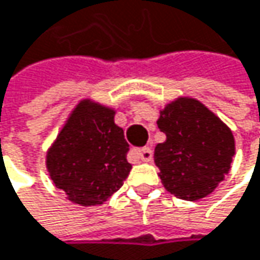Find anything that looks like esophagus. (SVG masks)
<instances>
[{
  "instance_id": "1",
  "label": "esophagus",
  "mask_w": 260,
  "mask_h": 260,
  "mask_svg": "<svg viewBox=\"0 0 260 260\" xmlns=\"http://www.w3.org/2000/svg\"><path fill=\"white\" fill-rule=\"evenodd\" d=\"M134 153L137 154L143 162H150V160H152V157H153V152H152V149H150V147L138 149V150H135Z\"/></svg>"
}]
</instances>
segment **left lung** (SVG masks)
Returning <instances> with one entry per match:
<instances>
[{
	"label": "left lung",
	"instance_id": "left-lung-1",
	"mask_svg": "<svg viewBox=\"0 0 260 260\" xmlns=\"http://www.w3.org/2000/svg\"><path fill=\"white\" fill-rule=\"evenodd\" d=\"M157 128L167 135L153 156L165 189L180 200L208 197L231 170L232 131L202 103L187 96L160 110Z\"/></svg>",
	"mask_w": 260,
	"mask_h": 260
}]
</instances>
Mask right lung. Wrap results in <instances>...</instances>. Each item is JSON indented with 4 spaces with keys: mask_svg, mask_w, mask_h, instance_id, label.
I'll use <instances>...</instances> for the list:
<instances>
[{
    "mask_svg": "<svg viewBox=\"0 0 260 260\" xmlns=\"http://www.w3.org/2000/svg\"><path fill=\"white\" fill-rule=\"evenodd\" d=\"M114 113L110 107L83 100L47 150L49 176L74 204L90 207L106 202L129 174V144L114 123Z\"/></svg>",
    "mask_w": 260,
    "mask_h": 260,
    "instance_id": "add662e5",
    "label": "right lung"
}]
</instances>
